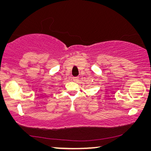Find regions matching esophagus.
Returning <instances> with one entry per match:
<instances>
[{"mask_svg":"<svg viewBox=\"0 0 151 151\" xmlns=\"http://www.w3.org/2000/svg\"><path fill=\"white\" fill-rule=\"evenodd\" d=\"M78 79V77H73V80L74 81H75V82L77 81Z\"/></svg>","mask_w":151,"mask_h":151,"instance_id":"34e87169","label":"esophagus"}]
</instances>
